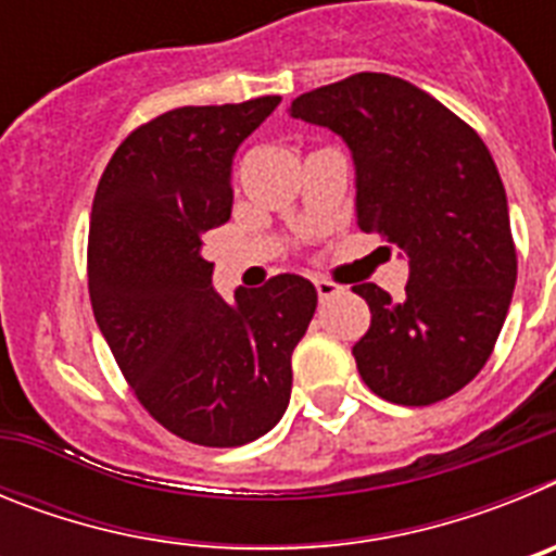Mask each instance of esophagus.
Returning <instances> with one entry per match:
<instances>
[{"label":"esophagus","mask_w":556,"mask_h":556,"mask_svg":"<svg viewBox=\"0 0 556 556\" xmlns=\"http://www.w3.org/2000/svg\"><path fill=\"white\" fill-rule=\"evenodd\" d=\"M314 287H317V294H320V301H331V298H337V294L345 292V289L339 287V283L328 281V278H317V281H314Z\"/></svg>","instance_id":"34e87169"}]
</instances>
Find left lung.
<instances>
[{"label":"left lung","mask_w":556,"mask_h":556,"mask_svg":"<svg viewBox=\"0 0 556 556\" xmlns=\"http://www.w3.org/2000/svg\"><path fill=\"white\" fill-rule=\"evenodd\" d=\"M292 119L328 127L356 169V225L409 264L401 301L376 283L356 345L358 376L378 397L429 406L473 381L513 301L518 258L507 191L473 127L412 83L378 72L314 88Z\"/></svg>","instance_id":"left-lung-1"}]
</instances>
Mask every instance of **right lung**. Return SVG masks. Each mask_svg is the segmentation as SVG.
<instances>
[{
	"mask_svg": "<svg viewBox=\"0 0 556 556\" xmlns=\"http://www.w3.org/2000/svg\"><path fill=\"white\" fill-rule=\"evenodd\" d=\"M278 102L161 113L113 152L91 208L97 326L141 406L208 448L253 443L281 420L317 308L314 283L289 273L223 301L203 255V236L230 219L236 150Z\"/></svg>",
	"mask_w": 556,
	"mask_h": 556,
	"instance_id": "right-lung-1",
	"label": "right lung"
}]
</instances>
